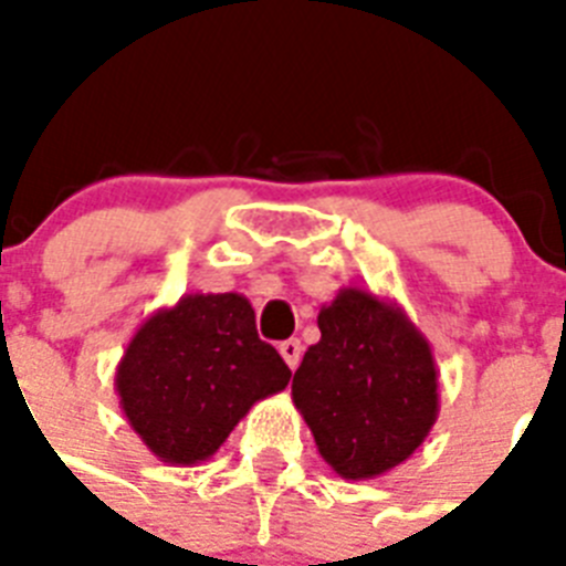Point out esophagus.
Here are the masks:
<instances>
[{"label": "esophagus", "instance_id": "obj_1", "mask_svg": "<svg viewBox=\"0 0 566 566\" xmlns=\"http://www.w3.org/2000/svg\"><path fill=\"white\" fill-rule=\"evenodd\" d=\"M279 353H282L284 364H287L291 370H296V367H300V361H302V344H300V340H284V344L279 346Z\"/></svg>", "mask_w": 566, "mask_h": 566}]
</instances>
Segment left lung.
Returning a JSON list of instances; mask_svg holds the SVG:
<instances>
[{"mask_svg":"<svg viewBox=\"0 0 566 566\" xmlns=\"http://www.w3.org/2000/svg\"><path fill=\"white\" fill-rule=\"evenodd\" d=\"M319 340L293 376V405L319 455L340 479L361 482L420 449L438 420V364L396 302L344 287L317 317Z\"/></svg>","mask_w":566,"mask_h":566,"instance_id":"left-lung-1","label":"left lung"}]
</instances>
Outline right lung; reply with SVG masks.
Wrapping results in <instances>:
<instances>
[{
  "label": "right lung",
  "mask_w": 566,
  "mask_h": 566,
  "mask_svg": "<svg viewBox=\"0 0 566 566\" xmlns=\"http://www.w3.org/2000/svg\"><path fill=\"white\" fill-rule=\"evenodd\" d=\"M291 370L255 332L243 293H185L140 323L117 364L119 408L158 461L193 467L217 452Z\"/></svg>",
  "instance_id": "add662e5"
}]
</instances>
